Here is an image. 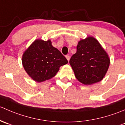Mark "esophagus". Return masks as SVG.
Returning <instances> with one entry per match:
<instances>
[{"label": "esophagus", "instance_id": "34e87169", "mask_svg": "<svg viewBox=\"0 0 125 125\" xmlns=\"http://www.w3.org/2000/svg\"><path fill=\"white\" fill-rule=\"evenodd\" d=\"M65 58H66L67 60L68 61L70 60V56H69V55H66V56H65Z\"/></svg>", "mask_w": 125, "mask_h": 125}]
</instances>
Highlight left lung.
I'll list each match as a JSON object with an SVG mask.
<instances>
[{
	"label": "left lung",
	"mask_w": 125,
	"mask_h": 125,
	"mask_svg": "<svg viewBox=\"0 0 125 125\" xmlns=\"http://www.w3.org/2000/svg\"><path fill=\"white\" fill-rule=\"evenodd\" d=\"M76 49L69 61L76 78L85 85L101 81L110 66L108 54L91 36L79 40Z\"/></svg>",
	"instance_id": "obj_1"
}]
</instances>
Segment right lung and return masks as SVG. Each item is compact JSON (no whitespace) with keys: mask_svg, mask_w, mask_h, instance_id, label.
<instances>
[{"mask_svg":"<svg viewBox=\"0 0 125 125\" xmlns=\"http://www.w3.org/2000/svg\"><path fill=\"white\" fill-rule=\"evenodd\" d=\"M22 65L27 74L37 82L49 80L56 75L61 66L68 61L51 40L37 39L23 54Z\"/></svg>","mask_w":125,"mask_h":125,"instance_id":"right-lung-1","label":"right lung"}]
</instances>
